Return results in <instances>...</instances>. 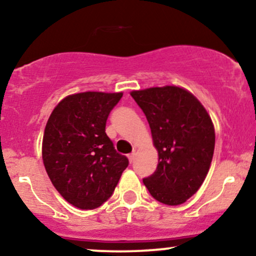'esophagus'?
Wrapping results in <instances>:
<instances>
[{"label":"esophagus","instance_id":"esophagus-1","mask_svg":"<svg viewBox=\"0 0 256 256\" xmlns=\"http://www.w3.org/2000/svg\"><path fill=\"white\" fill-rule=\"evenodd\" d=\"M128 161H130V162L132 164V162H134V152H132V154H130V155H128Z\"/></svg>","mask_w":256,"mask_h":256}]
</instances>
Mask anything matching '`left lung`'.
Returning <instances> with one entry per match:
<instances>
[{"mask_svg":"<svg viewBox=\"0 0 256 256\" xmlns=\"http://www.w3.org/2000/svg\"><path fill=\"white\" fill-rule=\"evenodd\" d=\"M131 96L146 114L158 154L156 171L143 183L161 204H184L210 171L216 144L212 119L183 88H149Z\"/></svg>","mask_w":256,"mask_h":256,"instance_id":"obj_1","label":"left lung"}]
</instances>
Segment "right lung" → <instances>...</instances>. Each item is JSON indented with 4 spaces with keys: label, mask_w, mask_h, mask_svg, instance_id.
I'll return each mask as SVG.
<instances>
[{
    "label": "right lung",
    "mask_w": 256,
    "mask_h": 256,
    "mask_svg": "<svg viewBox=\"0 0 256 256\" xmlns=\"http://www.w3.org/2000/svg\"><path fill=\"white\" fill-rule=\"evenodd\" d=\"M122 92L74 94L54 108L44 130L42 156L55 189L68 204L94 210L107 201L128 165L106 134Z\"/></svg>",
    "instance_id": "right-lung-1"
}]
</instances>
